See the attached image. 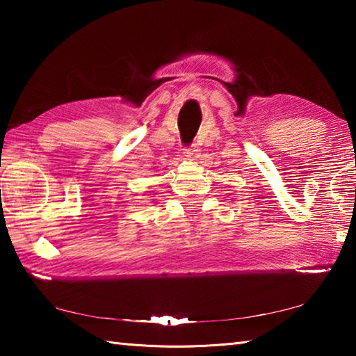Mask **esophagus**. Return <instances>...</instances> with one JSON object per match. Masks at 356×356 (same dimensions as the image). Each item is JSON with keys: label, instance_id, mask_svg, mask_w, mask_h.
<instances>
[{"label": "esophagus", "instance_id": "1", "mask_svg": "<svg viewBox=\"0 0 356 356\" xmlns=\"http://www.w3.org/2000/svg\"><path fill=\"white\" fill-rule=\"evenodd\" d=\"M184 154H185V156H188V159H193V156H196L197 155L196 144H191V146L184 147Z\"/></svg>", "mask_w": 356, "mask_h": 356}]
</instances>
